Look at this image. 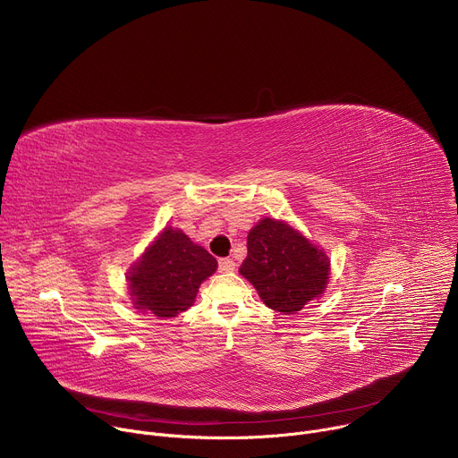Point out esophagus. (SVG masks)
Masks as SVG:
<instances>
[{"instance_id":"1","label":"esophagus","mask_w":458,"mask_h":458,"mask_svg":"<svg viewBox=\"0 0 458 458\" xmlns=\"http://www.w3.org/2000/svg\"><path fill=\"white\" fill-rule=\"evenodd\" d=\"M235 260L233 259H219V270L221 272H233L235 270Z\"/></svg>"}]
</instances>
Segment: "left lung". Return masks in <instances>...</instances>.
<instances>
[{"label": "left lung", "mask_w": 458, "mask_h": 458, "mask_svg": "<svg viewBox=\"0 0 458 458\" xmlns=\"http://www.w3.org/2000/svg\"><path fill=\"white\" fill-rule=\"evenodd\" d=\"M248 255L239 274L263 302L284 315L322 297L330 283V259L286 221L260 219L248 232Z\"/></svg>", "instance_id": "left-lung-1"}]
</instances>
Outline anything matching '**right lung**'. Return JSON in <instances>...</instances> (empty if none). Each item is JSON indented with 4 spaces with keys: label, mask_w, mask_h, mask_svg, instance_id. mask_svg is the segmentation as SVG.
<instances>
[{
    "label": "right lung",
    "mask_w": 458,
    "mask_h": 458,
    "mask_svg": "<svg viewBox=\"0 0 458 458\" xmlns=\"http://www.w3.org/2000/svg\"><path fill=\"white\" fill-rule=\"evenodd\" d=\"M217 260L182 230L166 226L126 272L128 293L136 310L170 318L186 311Z\"/></svg>",
    "instance_id": "1"
}]
</instances>
